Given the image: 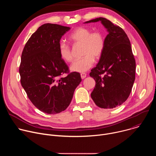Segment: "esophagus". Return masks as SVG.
<instances>
[{
	"mask_svg": "<svg viewBox=\"0 0 156 156\" xmlns=\"http://www.w3.org/2000/svg\"><path fill=\"white\" fill-rule=\"evenodd\" d=\"M86 73H81V78H82V79L85 78H86Z\"/></svg>",
	"mask_w": 156,
	"mask_h": 156,
	"instance_id": "34e87169",
	"label": "esophagus"
}]
</instances>
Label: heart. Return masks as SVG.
<instances>
[{"instance_id": "heart-1", "label": "heart", "mask_w": 156, "mask_h": 156, "mask_svg": "<svg viewBox=\"0 0 156 156\" xmlns=\"http://www.w3.org/2000/svg\"><path fill=\"white\" fill-rule=\"evenodd\" d=\"M69 39L73 44H83L82 55L84 56L72 63L70 68L72 72H86L93 65L94 58H99L104 52L105 41L101 32L92 33L90 29L79 27L70 35ZM58 53L65 62H70L73 59L70 48L64 42L60 43Z\"/></svg>"}]
</instances>
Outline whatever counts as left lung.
Segmentation results:
<instances>
[{
	"mask_svg": "<svg viewBox=\"0 0 156 156\" xmlns=\"http://www.w3.org/2000/svg\"><path fill=\"white\" fill-rule=\"evenodd\" d=\"M101 21L107 30L105 48L96 67L90 73L96 81L91 94L97 106L113 108L129 97L135 80L136 62L130 41L123 30L102 17L84 23Z\"/></svg>",
	"mask_w": 156,
	"mask_h": 156,
	"instance_id": "8db88e82",
	"label": "left lung"
}]
</instances>
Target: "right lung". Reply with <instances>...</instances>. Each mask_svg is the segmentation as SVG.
<instances>
[{
	"label": "right lung",
	"instance_id": "add662e5",
	"mask_svg": "<svg viewBox=\"0 0 156 156\" xmlns=\"http://www.w3.org/2000/svg\"><path fill=\"white\" fill-rule=\"evenodd\" d=\"M70 27L57 24L41 25L26 43L21 57V84L33 105L42 112L56 114L70 105L81 81L80 74L69 73L58 53L60 41Z\"/></svg>",
	"mask_w": 156,
	"mask_h": 156
}]
</instances>
